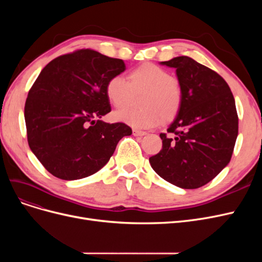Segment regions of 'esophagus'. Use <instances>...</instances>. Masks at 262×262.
Listing matches in <instances>:
<instances>
[{"instance_id":"esophagus-1","label":"esophagus","mask_w":262,"mask_h":262,"mask_svg":"<svg viewBox=\"0 0 262 262\" xmlns=\"http://www.w3.org/2000/svg\"><path fill=\"white\" fill-rule=\"evenodd\" d=\"M132 133H133V136H136V137H143L146 134L145 131H141V130H138V129H133Z\"/></svg>"}]
</instances>
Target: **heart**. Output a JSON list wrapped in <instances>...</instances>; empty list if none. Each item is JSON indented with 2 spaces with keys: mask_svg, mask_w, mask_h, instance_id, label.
<instances>
[{
  "mask_svg": "<svg viewBox=\"0 0 262 262\" xmlns=\"http://www.w3.org/2000/svg\"><path fill=\"white\" fill-rule=\"evenodd\" d=\"M108 100L114 107L128 106L133 95L141 93L140 108H125L115 114V119L136 129H152L163 121L175 119L182 106V87L169 71L145 62L129 73V81L122 75H114L105 86Z\"/></svg>",
  "mask_w": 262,
  "mask_h": 262,
  "instance_id": "1",
  "label": "heart"
}]
</instances>
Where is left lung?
<instances>
[{
    "instance_id": "8db88e82",
    "label": "left lung",
    "mask_w": 262,
    "mask_h": 262,
    "mask_svg": "<svg viewBox=\"0 0 262 262\" xmlns=\"http://www.w3.org/2000/svg\"><path fill=\"white\" fill-rule=\"evenodd\" d=\"M176 69L182 106L160 153L149 157L166 181L184 189L207 185L229 163L238 134V116L228 84L215 71L187 55L162 62Z\"/></svg>"
}]
</instances>
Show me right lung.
Instances as JSON below:
<instances>
[{
  "instance_id": "add662e5",
  "label": "right lung",
  "mask_w": 262,
  "mask_h": 262,
  "mask_svg": "<svg viewBox=\"0 0 262 262\" xmlns=\"http://www.w3.org/2000/svg\"><path fill=\"white\" fill-rule=\"evenodd\" d=\"M124 70L121 59L92 49L62 54L42 69L24 114L29 147L54 177L93 175L108 163L118 142L132 134L123 122L96 120L112 112L107 81Z\"/></svg>"
}]
</instances>
